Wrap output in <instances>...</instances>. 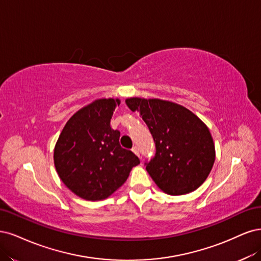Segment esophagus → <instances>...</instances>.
<instances>
[{
    "instance_id": "obj_1",
    "label": "esophagus",
    "mask_w": 261,
    "mask_h": 261,
    "mask_svg": "<svg viewBox=\"0 0 261 261\" xmlns=\"http://www.w3.org/2000/svg\"><path fill=\"white\" fill-rule=\"evenodd\" d=\"M132 152L136 154L137 156H139L140 157V152H139V147L138 146H133L132 147Z\"/></svg>"
}]
</instances>
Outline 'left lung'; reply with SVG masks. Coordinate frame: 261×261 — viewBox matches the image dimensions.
<instances>
[{
    "label": "left lung",
    "mask_w": 261,
    "mask_h": 261,
    "mask_svg": "<svg viewBox=\"0 0 261 261\" xmlns=\"http://www.w3.org/2000/svg\"><path fill=\"white\" fill-rule=\"evenodd\" d=\"M138 111L155 142L156 152L145 162L157 187L169 195L199 188L215 163V145L206 124L189 109L162 99H125Z\"/></svg>",
    "instance_id": "left-lung-1"
}]
</instances>
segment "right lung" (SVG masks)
Returning a JSON list of instances; mask_svg holds the SVG:
<instances>
[{
	"instance_id": "1",
	"label": "right lung",
	"mask_w": 261,
	"mask_h": 261,
	"mask_svg": "<svg viewBox=\"0 0 261 261\" xmlns=\"http://www.w3.org/2000/svg\"><path fill=\"white\" fill-rule=\"evenodd\" d=\"M119 99L102 98L81 108L67 121L54 149L61 180L88 200L107 198L128 179L140 159L119 144L120 132L111 127Z\"/></svg>"
}]
</instances>
